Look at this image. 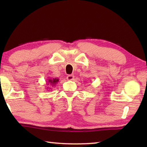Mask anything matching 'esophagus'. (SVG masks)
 Here are the masks:
<instances>
[{
    "mask_svg": "<svg viewBox=\"0 0 147 147\" xmlns=\"http://www.w3.org/2000/svg\"><path fill=\"white\" fill-rule=\"evenodd\" d=\"M74 78V76L73 75V74H70V75H68L67 77V79L68 80H73Z\"/></svg>",
    "mask_w": 147,
    "mask_h": 147,
    "instance_id": "obj_1",
    "label": "esophagus"
}]
</instances>
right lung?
<instances>
[{"mask_svg":"<svg viewBox=\"0 0 147 147\" xmlns=\"http://www.w3.org/2000/svg\"><path fill=\"white\" fill-rule=\"evenodd\" d=\"M59 82V79L58 78H49L47 79V86H50V87H54L56 86V84L58 83ZM51 88H49V87L47 86V90H49V89H51Z\"/></svg>","mask_w":147,"mask_h":147,"instance_id":"1","label":"right lung"}]
</instances>
